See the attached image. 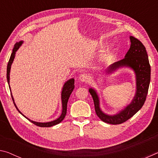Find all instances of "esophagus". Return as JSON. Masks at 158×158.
Masks as SVG:
<instances>
[{
	"label": "esophagus",
	"instance_id": "1",
	"mask_svg": "<svg viewBox=\"0 0 158 158\" xmlns=\"http://www.w3.org/2000/svg\"><path fill=\"white\" fill-rule=\"evenodd\" d=\"M79 79L81 82H87L88 80H89V77H88L86 74H81L79 77Z\"/></svg>",
	"mask_w": 158,
	"mask_h": 158
}]
</instances>
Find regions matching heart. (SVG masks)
<instances>
[{
  "mask_svg": "<svg viewBox=\"0 0 158 158\" xmlns=\"http://www.w3.org/2000/svg\"><path fill=\"white\" fill-rule=\"evenodd\" d=\"M109 54L110 53H109V52H105L102 53V55L101 56V60L102 61H106L108 59L109 57Z\"/></svg>",
  "mask_w": 158,
  "mask_h": 158,
  "instance_id": "1",
  "label": "heart"
}]
</instances>
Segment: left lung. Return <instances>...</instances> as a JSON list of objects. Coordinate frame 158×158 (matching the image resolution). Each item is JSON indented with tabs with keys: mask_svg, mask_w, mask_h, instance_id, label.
<instances>
[{
	"mask_svg": "<svg viewBox=\"0 0 158 158\" xmlns=\"http://www.w3.org/2000/svg\"><path fill=\"white\" fill-rule=\"evenodd\" d=\"M130 48L125 58L109 66L106 73L111 74L123 67L133 69L136 75V93L130 104L116 114H106L100 109V99L96 90L92 88L89 90L94 102L96 114L103 122L109 124L118 125L127 121L142 107L148 94L151 81V66L148 54L145 47L138 39L133 36H130Z\"/></svg>",
	"mask_w": 158,
	"mask_h": 158,
	"instance_id": "obj_1",
	"label": "left lung"
}]
</instances>
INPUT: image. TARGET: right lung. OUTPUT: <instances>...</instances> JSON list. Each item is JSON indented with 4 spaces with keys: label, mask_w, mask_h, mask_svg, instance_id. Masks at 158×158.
Listing matches in <instances>:
<instances>
[{
    "label": "right lung",
    "mask_w": 158,
    "mask_h": 158,
    "mask_svg": "<svg viewBox=\"0 0 158 158\" xmlns=\"http://www.w3.org/2000/svg\"><path fill=\"white\" fill-rule=\"evenodd\" d=\"M23 44V41H20L19 42H17V43L15 44V47H14V49H13V50H12V53L11 54V56H10L8 64H7V83H8V84H9V88H10V90H11V89H10V69H11V65H12V64L13 63V60H14V58L15 57L16 52H17L19 48L21 46V44ZM74 89V79H69L68 81H67L65 83V84L63 85L62 92H61V100H62V107H63L62 114H61L60 117L58 118L57 119L54 120V121H50V122H47V123L35 122V121H31V119H29V118H28L27 117H26L24 115L21 114V112L19 110L17 106H16L15 103L14 98H13V97H12V93H11V96H12L13 102H14V105L15 106V107L17 108L18 111L19 112V113L21 115H23V116H24L26 119H28L29 121H31V123H33V124H35V125H37V126H39V127H52V126H53V125H57L58 123H60L64 119V118H65V115L67 114V105H68V100H69V96H70L72 92L73 91Z\"/></svg>",
    "instance_id": "obj_1"
}]
</instances>
